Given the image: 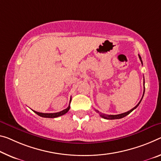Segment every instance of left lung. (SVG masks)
<instances>
[{
  "label": "left lung",
  "mask_w": 161,
  "mask_h": 161,
  "mask_svg": "<svg viewBox=\"0 0 161 161\" xmlns=\"http://www.w3.org/2000/svg\"><path fill=\"white\" fill-rule=\"evenodd\" d=\"M139 58H140V62H141V64H142V62L141 57H140V55H139ZM144 85H145V80H144ZM144 93H145V86H144L143 94H142V98H141V99H140V101L139 102L138 104H137V105H136V107H135V108H133L132 109H130V110H129L128 112H126V113H122V114H114V115H113V114H103V113H99V112L98 110H97V109H95V111L97 112V113H98L99 114V115H100L102 117H103V118L107 119H120V118H122V117L127 116V114H129L130 113H131L132 111H133L135 109L137 108V106H138L139 104H140V102L142 101V97H143V96H144Z\"/></svg>",
  "instance_id": "1"
}]
</instances>
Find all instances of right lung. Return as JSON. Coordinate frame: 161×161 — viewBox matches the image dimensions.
<instances>
[{
	"mask_svg": "<svg viewBox=\"0 0 161 161\" xmlns=\"http://www.w3.org/2000/svg\"><path fill=\"white\" fill-rule=\"evenodd\" d=\"M71 101V99H70L69 105L68 106V108L67 109H64V110L61 111V112H58V113H39V112H36V111H34V110H33V111H34L36 114H37L38 115L40 116V117H47V118H54V117H57L63 115V114H66L69 110Z\"/></svg>",
	"mask_w": 161,
	"mask_h": 161,
	"instance_id": "right-lung-1",
	"label": "right lung"
}]
</instances>
